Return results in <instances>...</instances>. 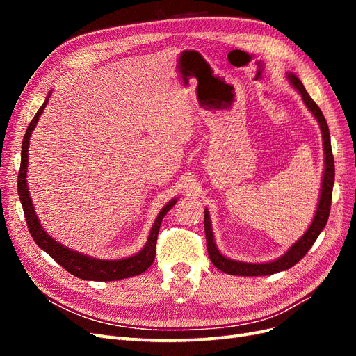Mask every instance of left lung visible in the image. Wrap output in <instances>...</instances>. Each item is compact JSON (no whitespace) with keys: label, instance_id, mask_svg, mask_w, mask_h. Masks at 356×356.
I'll use <instances>...</instances> for the list:
<instances>
[{"label":"left lung","instance_id":"8db88e82","mask_svg":"<svg viewBox=\"0 0 356 356\" xmlns=\"http://www.w3.org/2000/svg\"><path fill=\"white\" fill-rule=\"evenodd\" d=\"M286 79L289 80L291 86L301 95L307 110L314 114L316 122L319 123L321 132H322V145H324V175H322L321 182V193H319V202L316 207V212L314 215V220L309 225V229L305 232L301 238L289 246V250L273 261L268 263H243V261H236L232 258H227L220 252L217 248V243L213 241L212 234V225H211V217L209 211L204 209V234H207V246H208V254L212 264L220 268L221 272L236 275V276H266V275H273L282 270H288L289 267L297 264L301 258L306 255V252L310 250L312 245L315 243L321 232L324 230L325 224L328 221L330 208H331V199H332V186H334V157L331 152V141H330V131L328 124L324 114H322L319 106L315 104V101L310 98L309 93L306 92L303 83L298 80V77L293 72H286Z\"/></svg>","mask_w":356,"mask_h":356}]
</instances>
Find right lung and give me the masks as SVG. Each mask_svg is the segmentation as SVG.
Masks as SVG:
<instances>
[{"label": "right lung", "mask_w": 356, "mask_h": 356, "mask_svg": "<svg viewBox=\"0 0 356 356\" xmlns=\"http://www.w3.org/2000/svg\"><path fill=\"white\" fill-rule=\"evenodd\" d=\"M50 95L51 92H49L44 104L40 106L35 117L31 120L26 129V134L24 136L22 153H20L22 157H20V170L17 177V193L20 197V203H22L28 230L32 236V239L35 241V243L41 248L42 251H46L53 260L65 268L67 272L80 279H86V281H99V282L118 281V279H126V277L144 273L154 261L156 242H157V234H159L161 220H163L168 211L177 203L178 197L169 200L165 207L161 208L157 218L154 220L152 230H149L147 243L144 245L143 250L135 255L120 258V260H99V258H93L90 255L74 251L71 248L63 246L62 243L53 239L51 236L41 227L40 220L34 211V204H32V200L29 197V190H28V181H26L28 161H29L28 149H29V138L32 135V131L35 129L40 115L42 114V111H44Z\"/></svg>", "instance_id": "right-lung-1"}]
</instances>
